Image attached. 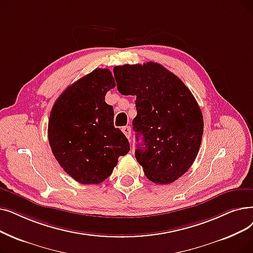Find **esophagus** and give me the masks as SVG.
Returning a JSON list of instances; mask_svg holds the SVG:
<instances>
[{
  "instance_id": "34e87169",
  "label": "esophagus",
  "mask_w": 253,
  "mask_h": 253,
  "mask_svg": "<svg viewBox=\"0 0 253 253\" xmlns=\"http://www.w3.org/2000/svg\"><path fill=\"white\" fill-rule=\"evenodd\" d=\"M122 131H123V133L126 135L127 138L130 137V135H131V128H130V126H125V127H123V128H122Z\"/></svg>"
}]
</instances>
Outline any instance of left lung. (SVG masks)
I'll list each match as a JSON object with an SVG mask.
<instances>
[{
    "label": "left lung",
    "instance_id": "obj_1",
    "mask_svg": "<svg viewBox=\"0 0 253 253\" xmlns=\"http://www.w3.org/2000/svg\"><path fill=\"white\" fill-rule=\"evenodd\" d=\"M121 94L136 96L133 129L142 134L135 158L146 177L170 184L187 171L199 153L204 120L194 96L162 65H123L114 68Z\"/></svg>",
    "mask_w": 253,
    "mask_h": 253
}]
</instances>
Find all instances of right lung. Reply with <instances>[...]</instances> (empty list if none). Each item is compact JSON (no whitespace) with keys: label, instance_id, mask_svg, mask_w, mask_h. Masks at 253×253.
Masks as SVG:
<instances>
[{"label":"right lung","instance_id":"1","mask_svg":"<svg viewBox=\"0 0 253 253\" xmlns=\"http://www.w3.org/2000/svg\"><path fill=\"white\" fill-rule=\"evenodd\" d=\"M116 83L109 69L97 68L66 89L54 102L48 141L62 169L81 184H99L118 158L129 152L125 134L114 126V108L105 102Z\"/></svg>","mask_w":253,"mask_h":253}]
</instances>
